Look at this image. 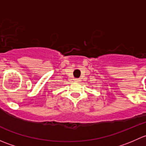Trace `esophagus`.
I'll list each match as a JSON object with an SVG mask.
<instances>
[{"label": "esophagus", "instance_id": "esophagus-1", "mask_svg": "<svg viewBox=\"0 0 146 146\" xmlns=\"http://www.w3.org/2000/svg\"><path fill=\"white\" fill-rule=\"evenodd\" d=\"M75 81H76V82H79V81H80V80H79L78 78H76V79H75Z\"/></svg>", "mask_w": 146, "mask_h": 146}]
</instances>
